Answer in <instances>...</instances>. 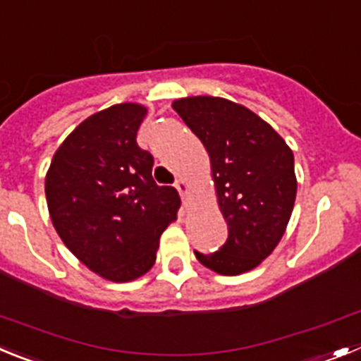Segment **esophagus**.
<instances>
[{"label":"esophagus","instance_id":"esophagus-1","mask_svg":"<svg viewBox=\"0 0 361 361\" xmlns=\"http://www.w3.org/2000/svg\"><path fill=\"white\" fill-rule=\"evenodd\" d=\"M175 188H177V191L180 193V199H183L184 204H188V183L184 180V178H177L175 180Z\"/></svg>","mask_w":361,"mask_h":361}]
</instances>
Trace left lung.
Listing matches in <instances>:
<instances>
[{"label": "left lung", "mask_w": 361, "mask_h": 361, "mask_svg": "<svg viewBox=\"0 0 361 361\" xmlns=\"http://www.w3.org/2000/svg\"><path fill=\"white\" fill-rule=\"evenodd\" d=\"M173 110L208 149L228 240L202 266L240 275L269 257L291 219L296 197L295 157L266 121L228 99H178Z\"/></svg>", "instance_id": "8db88e82"}]
</instances>
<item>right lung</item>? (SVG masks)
<instances>
[{"instance_id": "obj_1", "label": "right lung", "mask_w": 361, "mask_h": 361, "mask_svg": "<svg viewBox=\"0 0 361 361\" xmlns=\"http://www.w3.org/2000/svg\"><path fill=\"white\" fill-rule=\"evenodd\" d=\"M145 117V106L123 103L82 121L57 148L44 183L61 240L111 282L139 279L155 264L159 238L180 208L177 190L157 186L153 155L137 145Z\"/></svg>"}]
</instances>
